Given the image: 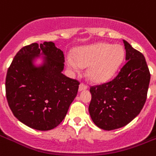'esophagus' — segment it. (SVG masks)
I'll use <instances>...</instances> for the list:
<instances>
[{"label": "esophagus", "instance_id": "obj_1", "mask_svg": "<svg viewBox=\"0 0 156 156\" xmlns=\"http://www.w3.org/2000/svg\"><path fill=\"white\" fill-rule=\"evenodd\" d=\"M87 89V86L84 84V83H80L79 85V92H81V91H83V90Z\"/></svg>", "mask_w": 156, "mask_h": 156}]
</instances>
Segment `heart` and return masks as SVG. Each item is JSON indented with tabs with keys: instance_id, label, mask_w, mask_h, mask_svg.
Returning a JSON list of instances; mask_svg holds the SVG:
<instances>
[{
	"instance_id": "1",
	"label": "heart",
	"mask_w": 156,
	"mask_h": 156,
	"mask_svg": "<svg viewBox=\"0 0 156 156\" xmlns=\"http://www.w3.org/2000/svg\"><path fill=\"white\" fill-rule=\"evenodd\" d=\"M74 59L66 58L68 68L77 72L80 67H87V76L95 83H104L112 79L123 62L124 49L120 44L98 43L78 48Z\"/></svg>"
}]
</instances>
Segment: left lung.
<instances>
[{
  "label": "left lung",
  "mask_w": 156,
  "mask_h": 156,
  "mask_svg": "<svg viewBox=\"0 0 156 156\" xmlns=\"http://www.w3.org/2000/svg\"><path fill=\"white\" fill-rule=\"evenodd\" d=\"M127 62L110 82L91 87L90 116L96 126L111 131L134 119L146 102L150 72L144 56L123 40Z\"/></svg>",
  "instance_id": "8db88e82"
}]
</instances>
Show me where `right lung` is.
I'll return each mask as SVG.
<instances>
[{
    "mask_svg": "<svg viewBox=\"0 0 156 156\" xmlns=\"http://www.w3.org/2000/svg\"><path fill=\"white\" fill-rule=\"evenodd\" d=\"M64 63V53L51 41L31 44L16 53L8 69L5 91L19 121L38 131L53 129L62 122L80 84L63 74Z\"/></svg>",
    "mask_w": 156,
    "mask_h": 156,
    "instance_id": "obj_1",
    "label": "right lung"
}]
</instances>
